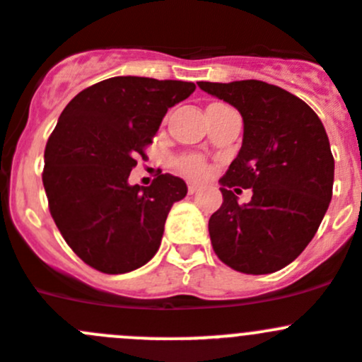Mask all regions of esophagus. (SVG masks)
Returning a JSON list of instances; mask_svg holds the SVG:
<instances>
[{"instance_id":"esophagus-1","label":"esophagus","mask_w":362,"mask_h":362,"mask_svg":"<svg viewBox=\"0 0 362 362\" xmlns=\"http://www.w3.org/2000/svg\"><path fill=\"white\" fill-rule=\"evenodd\" d=\"M199 190V187H197V185H188V194H190V195H194L195 194V192H197Z\"/></svg>"}]
</instances>
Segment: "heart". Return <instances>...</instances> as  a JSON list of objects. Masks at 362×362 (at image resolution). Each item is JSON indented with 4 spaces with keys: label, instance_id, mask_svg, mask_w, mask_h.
Instances as JSON below:
<instances>
[{
    "label": "heart",
    "instance_id": "obj_1",
    "mask_svg": "<svg viewBox=\"0 0 362 362\" xmlns=\"http://www.w3.org/2000/svg\"><path fill=\"white\" fill-rule=\"evenodd\" d=\"M175 172H179L181 175L188 179H203L204 175L208 174V165L201 156L197 154H187V156H179L174 161Z\"/></svg>",
    "mask_w": 362,
    "mask_h": 362
}]
</instances>
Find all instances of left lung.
I'll list each match as a JSON object with an SVG mask.
<instances>
[{
  "label": "left lung",
  "mask_w": 362,
  "mask_h": 362,
  "mask_svg": "<svg viewBox=\"0 0 362 362\" xmlns=\"http://www.w3.org/2000/svg\"><path fill=\"white\" fill-rule=\"evenodd\" d=\"M238 109L244 138L221 177L222 206L208 222L215 255L231 269L269 274L289 265L316 235L332 199L334 158L316 112L262 81L199 82ZM253 187L238 205L233 187Z\"/></svg>",
  "instance_id": "1"
}]
</instances>
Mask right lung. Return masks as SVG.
Returning a JSON list of instances; mask_svg holds the SVG:
<instances>
[{
    "instance_id": "obj_1",
    "label": "right lung",
    "mask_w": 362,
    "mask_h": 362,
    "mask_svg": "<svg viewBox=\"0 0 362 362\" xmlns=\"http://www.w3.org/2000/svg\"><path fill=\"white\" fill-rule=\"evenodd\" d=\"M194 91V82L112 77L78 93L59 116L45 148L42 185L59 231L93 269L129 273L158 251L187 183L170 174L151 187L127 179L168 107Z\"/></svg>"
}]
</instances>
